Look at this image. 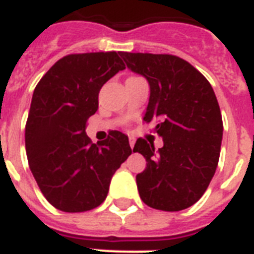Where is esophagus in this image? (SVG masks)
<instances>
[{
  "instance_id": "esophagus-1",
  "label": "esophagus",
  "mask_w": 254,
  "mask_h": 254,
  "mask_svg": "<svg viewBox=\"0 0 254 254\" xmlns=\"http://www.w3.org/2000/svg\"><path fill=\"white\" fill-rule=\"evenodd\" d=\"M129 146H131V148L135 146V139H133V137H129Z\"/></svg>"
}]
</instances>
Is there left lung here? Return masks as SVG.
<instances>
[{
  "label": "left lung",
  "mask_w": 254,
  "mask_h": 254,
  "mask_svg": "<svg viewBox=\"0 0 254 254\" xmlns=\"http://www.w3.org/2000/svg\"><path fill=\"white\" fill-rule=\"evenodd\" d=\"M126 64L150 85L144 121L154 122L163 146L137 139L133 152L145 157L136 175L140 197L148 206L179 211L197 202L209 187L221 153L223 123L206 77L173 54L121 52Z\"/></svg>",
  "instance_id": "obj_1"
}]
</instances>
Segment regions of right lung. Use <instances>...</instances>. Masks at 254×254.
I'll return each mask as SVG.
<instances>
[{
  "label": "right lung",
  "mask_w": 254,
  "mask_h": 254,
  "mask_svg": "<svg viewBox=\"0 0 254 254\" xmlns=\"http://www.w3.org/2000/svg\"><path fill=\"white\" fill-rule=\"evenodd\" d=\"M126 66L117 52L68 54L33 91L26 123L29 169L56 209L81 213L101 205L110 180L132 153L128 137L112 131L93 144L85 133L102 85Z\"/></svg>",
  "instance_id": "obj_1"
}]
</instances>
